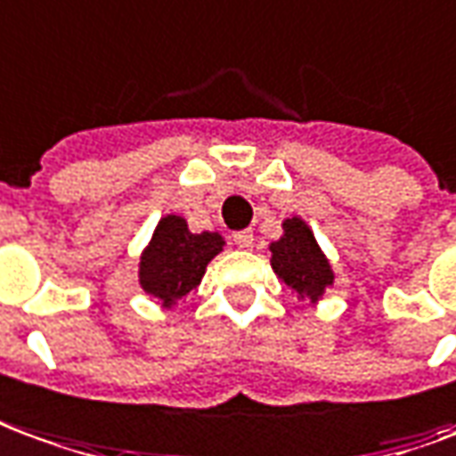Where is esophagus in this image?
<instances>
[{
  "label": "esophagus",
  "instance_id": "34e87169",
  "mask_svg": "<svg viewBox=\"0 0 456 456\" xmlns=\"http://www.w3.org/2000/svg\"><path fill=\"white\" fill-rule=\"evenodd\" d=\"M233 240L238 248H250L253 246V233L250 231H238V233H233Z\"/></svg>",
  "mask_w": 456,
  "mask_h": 456
}]
</instances>
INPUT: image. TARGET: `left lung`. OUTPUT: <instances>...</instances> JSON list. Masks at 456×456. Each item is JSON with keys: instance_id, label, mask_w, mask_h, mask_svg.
I'll return each mask as SVG.
<instances>
[{"instance_id": "left-lung-1", "label": "left lung", "mask_w": 456, "mask_h": 456, "mask_svg": "<svg viewBox=\"0 0 456 456\" xmlns=\"http://www.w3.org/2000/svg\"><path fill=\"white\" fill-rule=\"evenodd\" d=\"M285 235L278 243H273V270L278 273L288 288L307 300H318L322 290L332 282V270L325 256L320 253L315 238L300 218H290L282 223Z\"/></svg>"}]
</instances>
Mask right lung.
Listing matches in <instances>:
<instances>
[{
    "label": "right lung",
    "mask_w": 456,
    "mask_h": 456,
    "mask_svg": "<svg viewBox=\"0 0 456 456\" xmlns=\"http://www.w3.org/2000/svg\"><path fill=\"white\" fill-rule=\"evenodd\" d=\"M221 248L223 238L218 233H191L183 218L166 216L141 258L143 290L171 305L196 288Z\"/></svg>",
    "instance_id": "obj_1"
}]
</instances>
